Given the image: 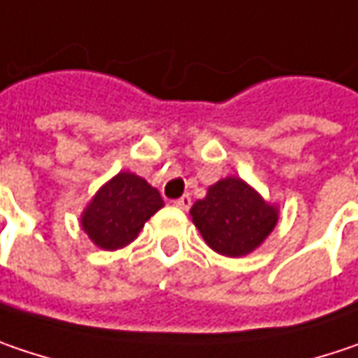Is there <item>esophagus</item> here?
<instances>
[{"mask_svg":"<svg viewBox=\"0 0 358 358\" xmlns=\"http://www.w3.org/2000/svg\"><path fill=\"white\" fill-rule=\"evenodd\" d=\"M190 204H192V199H190L188 194H184V196H180L178 200H174V206H176V208H182V210H188Z\"/></svg>","mask_w":358,"mask_h":358,"instance_id":"1","label":"esophagus"}]
</instances>
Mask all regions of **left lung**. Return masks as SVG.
<instances>
[{
	"instance_id": "1",
	"label": "left lung",
	"mask_w": 358,
	"mask_h": 358,
	"mask_svg": "<svg viewBox=\"0 0 358 358\" xmlns=\"http://www.w3.org/2000/svg\"><path fill=\"white\" fill-rule=\"evenodd\" d=\"M190 217L204 243L224 257H245L262 245L280 221V206L271 204L239 176H227L208 186Z\"/></svg>"
}]
</instances>
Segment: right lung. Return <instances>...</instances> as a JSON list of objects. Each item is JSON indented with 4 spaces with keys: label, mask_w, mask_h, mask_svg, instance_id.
<instances>
[{
    "label": "right lung",
    "mask_w": 358,
    "mask_h": 358,
    "mask_svg": "<svg viewBox=\"0 0 358 358\" xmlns=\"http://www.w3.org/2000/svg\"><path fill=\"white\" fill-rule=\"evenodd\" d=\"M162 206L158 188L134 172H119L83 208L80 227L99 249L117 251L136 241L145 221Z\"/></svg>",
    "instance_id": "right-lung-1"
}]
</instances>
